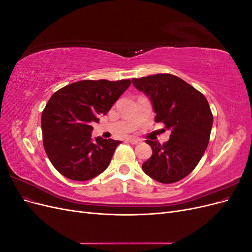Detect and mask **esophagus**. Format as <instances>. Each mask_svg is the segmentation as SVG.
<instances>
[{"mask_svg": "<svg viewBox=\"0 0 252 252\" xmlns=\"http://www.w3.org/2000/svg\"><path fill=\"white\" fill-rule=\"evenodd\" d=\"M127 141L130 144H133V145H136V144H139L141 142L139 139H135V138H128Z\"/></svg>", "mask_w": 252, "mask_h": 252, "instance_id": "1", "label": "esophagus"}]
</instances>
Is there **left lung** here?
I'll return each instance as SVG.
<instances>
[{"mask_svg": "<svg viewBox=\"0 0 252 252\" xmlns=\"http://www.w3.org/2000/svg\"><path fill=\"white\" fill-rule=\"evenodd\" d=\"M133 85L147 94L157 113L155 121L171 130L164 144L146 140L152 156L142 165L154 180L171 184L191 172L208 146L212 112L205 95L184 80L170 73L132 79Z\"/></svg>", "mask_w": 252, "mask_h": 252, "instance_id": "obj_1", "label": "left lung"}]
</instances>
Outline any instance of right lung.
I'll return each instance as SVG.
<instances>
[{"label": "right lung", "instance_id": "1", "mask_svg": "<svg viewBox=\"0 0 252 252\" xmlns=\"http://www.w3.org/2000/svg\"><path fill=\"white\" fill-rule=\"evenodd\" d=\"M130 84V80H84L52 94L42 112L43 145L61 174L73 181H88L107 168L122 142L102 138L93 142V125Z\"/></svg>", "mask_w": 252, "mask_h": 252}]
</instances>
